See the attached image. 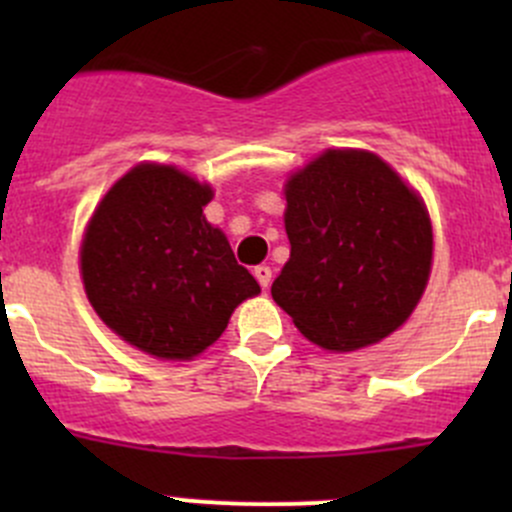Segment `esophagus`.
<instances>
[{
    "label": "esophagus",
    "instance_id": "obj_1",
    "mask_svg": "<svg viewBox=\"0 0 512 512\" xmlns=\"http://www.w3.org/2000/svg\"><path fill=\"white\" fill-rule=\"evenodd\" d=\"M252 275L257 277V282H260V287H262V289L270 287V282H272V267H267V265H257L255 270H252Z\"/></svg>",
    "mask_w": 512,
    "mask_h": 512
}]
</instances>
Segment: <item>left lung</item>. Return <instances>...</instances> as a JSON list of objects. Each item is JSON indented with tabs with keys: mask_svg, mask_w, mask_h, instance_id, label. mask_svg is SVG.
<instances>
[{
	"mask_svg": "<svg viewBox=\"0 0 512 512\" xmlns=\"http://www.w3.org/2000/svg\"><path fill=\"white\" fill-rule=\"evenodd\" d=\"M287 265L272 299L332 352L381 342L426 289L433 232L421 198L366 151H327L287 180Z\"/></svg>",
	"mask_w": 512,
	"mask_h": 512,
	"instance_id": "8db88e82",
	"label": "left lung"
}]
</instances>
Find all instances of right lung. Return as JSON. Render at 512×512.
Masks as SVG:
<instances>
[{
    "instance_id": "right-lung-1",
    "label": "right lung",
    "mask_w": 512,
    "mask_h": 512,
    "mask_svg": "<svg viewBox=\"0 0 512 512\" xmlns=\"http://www.w3.org/2000/svg\"><path fill=\"white\" fill-rule=\"evenodd\" d=\"M213 198L173 165L143 163L106 193L86 227L81 275L96 314L158 359H190L260 292L230 242L205 220Z\"/></svg>"
}]
</instances>
